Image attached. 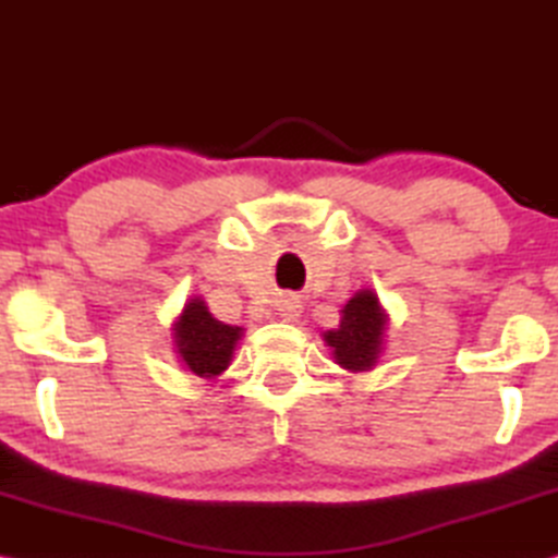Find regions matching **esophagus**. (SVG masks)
Instances as JSON below:
<instances>
[{
	"label": "esophagus",
	"instance_id": "esophagus-1",
	"mask_svg": "<svg viewBox=\"0 0 558 558\" xmlns=\"http://www.w3.org/2000/svg\"><path fill=\"white\" fill-rule=\"evenodd\" d=\"M278 313L286 319H298L300 317V302L295 298H280L278 300Z\"/></svg>",
	"mask_w": 558,
	"mask_h": 558
}]
</instances>
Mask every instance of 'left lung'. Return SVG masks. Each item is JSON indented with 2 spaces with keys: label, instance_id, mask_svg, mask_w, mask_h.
Wrapping results in <instances>:
<instances>
[{
  "label": "left lung",
  "instance_id": "left-lung-1",
  "mask_svg": "<svg viewBox=\"0 0 558 558\" xmlns=\"http://www.w3.org/2000/svg\"><path fill=\"white\" fill-rule=\"evenodd\" d=\"M386 313L372 290H359L342 310L337 329L323 335L335 362L349 372H369L384 349Z\"/></svg>",
  "mask_w": 558,
  "mask_h": 558
}]
</instances>
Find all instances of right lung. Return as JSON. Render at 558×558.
Masks as SVG:
<instances>
[{
    "instance_id": "right-lung-1",
    "label": "right lung",
    "mask_w": 558,
    "mask_h": 558,
    "mask_svg": "<svg viewBox=\"0 0 558 558\" xmlns=\"http://www.w3.org/2000/svg\"><path fill=\"white\" fill-rule=\"evenodd\" d=\"M243 337L241 327L216 319L202 298H192L174 323L177 354L184 366L202 379H216L229 369L235 342Z\"/></svg>"
}]
</instances>
